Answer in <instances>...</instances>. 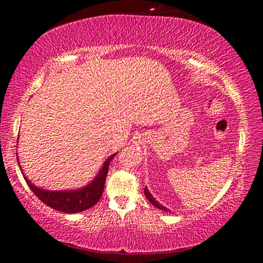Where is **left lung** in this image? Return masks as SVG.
<instances>
[{"mask_svg":"<svg viewBox=\"0 0 263 263\" xmlns=\"http://www.w3.org/2000/svg\"><path fill=\"white\" fill-rule=\"evenodd\" d=\"M144 195H146V198L148 199V200L151 201V203H152L153 205H155L156 208H158V209H161V210H165V211H168V209H165V206H162V205L159 204L158 201H157L155 198H153V195L151 194V193H149V190L147 189V188H144Z\"/></svg>","mask_w":263,"mask_h":263,"instance_id":"left-lung-1","label":"left lung"}]
</instances>
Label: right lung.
<instances>
[{
	"label": "right lung",
	"mask_w": 263,
	"mask_h": 263,
	"mask_svg": "<svg viewBox=\"0 0 263 263\" xmlns=\"http://www.w3.org/2000/svg\"><path fill=\"white\" fill-rule=\"evenodd\" d=\"M116 155H111L105 161L104 165L100 171H99L98 176L92 179L91 183L87 184L86 186L77 190H57V192H52V190H45L42 188H38L34 184H32L27 179L26 176L25 179L31 190L37 195L39 200H42L45 205L53 208V209L63 211V213H80L92 205H95L100 200L102 197V192H104L105 180H106L107 172H108V164H110L111 159ZM18 161V157H17ZM23 173V172H22Z\"/></svg>",
	"instance_id": "1"
}]
</instances>
